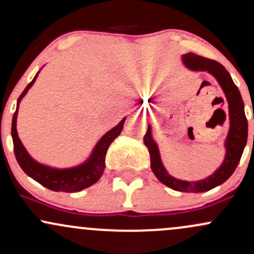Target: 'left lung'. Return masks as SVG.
I'll use <instances>...</instances> for the list:
<instances>
[{"instance_id": "8db88e82", "label": "left lung", "mask_w": 254, "mask_h": 254, "mask_svg": "<svg viewBox=\"0 0 254 254\" xmlns=\"http://www.w3.org/2000/svg\"><path fill=\"white\" fill-rule=\"evenodd\" d=\"M183 61L186 64V66L192 70L209 71L211 75H214L222 87L224 94H226L229 106L230 121V129L226 141V159H224L222 166L206 179L199 180V182H183V180H178L176 178L171 177L165 170L161 159H160L157 145L151 138L150 127H148L147 133L143 137V142L149 150L151 171L154 172V174L160 182L176 191L204 192L223 184L235 171L244 153L245 145H246L249 125H247V118L245 116L244 101L240 92H239L235 83L233 82L229 72L226 70L222 64L210 60V58L191 54V52L188 55H184Z\"/></svg>"}]
</instances>
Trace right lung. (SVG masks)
<instances>
[{
	"label": "right lung",
	"instance_id": "1",
	"mask_svg": "<svg viewBox=\"0 0 254 254\" xmlns=\"http://www.w3.org/2000/svg\"><path fill=\"white\" fill-rule=\"evenodd\" d=\"M39 72L34 76L33 80L27 84L24 92L21 93L19 99H17V106L16 111L14 112L13 122H11V137H13L14 143V154L19 162L20 167L25 172L27 176L33 178L36 182L42 184L43 186L48 188L49 190L52 191H62V192H78L83 189L88 188L97 183L99 178L103 174L105 168V157H106L107 149H109L110 144L117 138L119 133L123 130V125L125 118L119 123L117 127H113L109 132L105 133L103 138L98 142L97 147L94 148V151L92 153V156L86 164L78 166V167L69 168V170H55V168L46 167L38 164L34 161L32 157L28 155V153L22 145L20 141L19 136H17L16 131V117H17V109H19V104L24 95L27 93V90L31 88L32 84L34 83L36 78Z\"/></svg>",
	"mask_w": 254,
	"mask_h": 254
}]
</instances>
